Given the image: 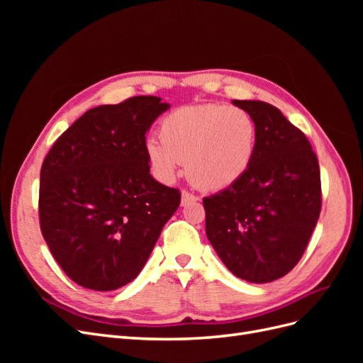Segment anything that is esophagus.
<instances>
[{"label":"esophagus","instance_id":"34e87169","mask_svg":"<svg viewBox=\"0 0 363 363\" xmlns=\"http://www.w3.org/2000/svg\"><path fill=\"white\" fill-rule=\"evenodd\" d=\"M194 201H199V199H196L195 195H192V194H189V192H186V191L182 192V206H186V204L194 203Z\"/></svg>","mask_w":363,"mask_h":363}]
</instances>
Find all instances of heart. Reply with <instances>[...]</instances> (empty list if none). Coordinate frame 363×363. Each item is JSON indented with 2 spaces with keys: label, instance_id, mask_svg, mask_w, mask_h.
Returning <instances> with one entry per match:
<instances>
[{
  "label": "heart",
  "instance_id": "heart-1",
  "mask_svg": "<svg viewBox=\"0 0 363 363\" xmlns=\"http://www.w3.org/2000/svg\"><path fill=\"white\" fill-rule=\"evenodd\" d=\"M159 130L160 139H147L145 155L163 183H171L186 162L195 186L223 191L242 179L255 159L256 123L236 106H183L164 116Z\"/></svg>",
  "mask_w": 363,
  "mask_h": 363
}]
</instances>
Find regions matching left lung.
<instances>
[{"label": "left lung", "mask_w": 363, "mask_h": 363, "mask_svg": "<svg viewBox=\"0 0 363 363\" xmlns=\"http://www.w3.org/2000/svg\"><path fill=\"white\" fill-rule=\"evenodd\" d=\"M257 127L251 168L203 200L206 235L224 265L250 283L277 280L298 263L321 212L320 164L301 130L265 101L233 100Z\"/></svg>", "instance_id": "obj_1"}]
</instances>
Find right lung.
<instances>
[{"mask_svg": "<svg viewBox=\"0 0 363 363\" xmlns=\"http://www.w3.org/2000/svg\"><path fill=\"white\" fill-rule=\"evenodd\" d=\"M169 107L159 96L94 107L42 163V235L83 288L115 291L133 281L180 206L177 189L152 179L145 155V135Z\"/></svg>", "mask_w": 363, "mask_h": 363, "instance_id": "add662e5", "label": "right lung"}]
</instances>
